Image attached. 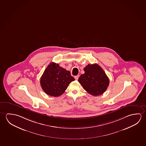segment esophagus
<instances>
[{
  "mask_svg": "<svg viewBox=\"0 0 146 146\" xmlns=\"http://www.w3.org/2000/svg\"><path fill=\"white\" fill-rule=\"evenodd\" d=\"M79 77V75H77V76H75L74 77V78H75V79H76V80H78Z\"/></svg>",
  "mask_w": 146,
  "mask_h": 146,
  "instance_id": "34e87169",
  "label": "esophagus"
}]
</instances>
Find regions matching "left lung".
I'll return each mask as SVG.
<instances>
[{
  "label": "left lung",
  "mask_w": 146,
  "mask_h": 146,
  "mask_svg": "<svg viewBox=\"0 0 146 146\" xmlns=\"http://www.w3.org/2000/svg\"><path fill=\"white\" fill-rule=\"evenodd\" d=\"M78 82L86 91L94 96L101 95L107 90L110 80L101 67L97 64H88L84 68Z\"/></svg>",
  "instance_id": "8db88e82"
}]
</instances>
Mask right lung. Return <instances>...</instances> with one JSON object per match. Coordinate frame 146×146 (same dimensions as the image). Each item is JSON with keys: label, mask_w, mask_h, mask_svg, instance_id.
Wrapping results in <instances>:
<instances>
[{"label": "right lung", "mask_w": 146, "mask_h": 146, "mask_svg": "<svg viewBox=\"0 0 146 146\" xmlns=\"http://www.w3.org/2000/svg\"><path fill=\"white\" fill-rule=\"evenodd\" d=\"M75 80L67 71L55 62H51L43 73L40 84L43 91L51 96L58 97L65 92L70 83Z\"/></svg>", "instance_id": "obj_1"}]
</instances>
